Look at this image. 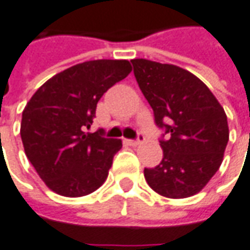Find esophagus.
Segmentation results:
<instances>
[{"mask_svg": "<svg viewBox=\"0 0 250 250\" xmlns=\"http://www.w3.org/2000/svg\"><path fill=\"white\" fill-rule=\"evenodd\" d=\"M144 136H141L140 134V137L137 138V140H125V143L128 144V146H140V144H143L144 143Z\"/></svg>", "mask_w": 250, "mask_h": 250, "instance_id": "34e87169", "label": "esophagus"}]
</instances>
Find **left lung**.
I'll return each mask as SVG.
<instances>
[{"mask_svg": "<svg viewBox=\"0 0 250 250\" xmlns=\"http://www.w3.org/2000/svg\"><path fill=\"white\" fill-rule=\"evenodd\" d=\"M131 62L155 123L169 136L161 140V164L144 169L146 183L169 199L194 196L223 162L229 138L223 106L207 85L188 70L146 59Z\"/></svg>", "mask_w": 250, "mask_h": 250, "instance_id": "1", "label": "left lung"}]
</instances>
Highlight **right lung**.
<instances>
[{
	"instance_id": "add662e5",
	"label": "right lung",
	"mask_w": 250,
	"mask_h": 250,
	"mask_svg": "<svg viewBox=\"0 0 250 250\" xmlns=\"http://www.w3.org/2000/svg\"><path fill=\"white\" fill-rule=\"evenodd\" d=\"M127 60H92L46 81L22 112L21 138L40 179L54 193L81 197L99 189L122 140L85 133L99 99L131 72Z\"/></svg>"
}]
</instances>
